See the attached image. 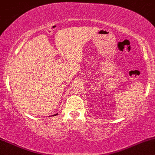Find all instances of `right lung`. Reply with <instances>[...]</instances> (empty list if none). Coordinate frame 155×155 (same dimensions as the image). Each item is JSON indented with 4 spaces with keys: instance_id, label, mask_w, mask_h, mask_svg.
Instances as JSON below:
<instances>
[{
    "instance_id": "obj_1",
    "label": "right lung",
    "mask_w": 155,
    "mask_h": 155,
    "mask_svg": "<svg viewBox=\"0 0 155 155\" xmlns=\"http://www.w3.org/2000/svg\"><path fill=\"white\" fill-rule=\"evenodd\" d=\"M57 114H54V115H53V116H57Z\"/></svg>"
}]
</instances>
